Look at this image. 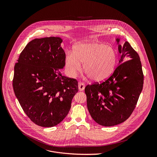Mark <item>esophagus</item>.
Masks as SVG:
<instances>
[{"label": "esophagus", "instance_id": "1", "mask_svg": "<svg viewBox=\"0 0 157 157\" xmlns=\"http://www.w3.org/2000/svg\"><path fill=\"white\" fill-rule=\"evenodd\" d=\"M85 85L83 83H78V90L80 91H82L85 90Z\"/></svg>", "mask_w": 157, "mask_h": 157}]
</instances>
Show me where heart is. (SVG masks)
<instances>
[{
	"instance_id": "obj_1",
	"label": "heart",
	"mask_w": 157,
	"mask_h": 157,
	"mask_svg": "<svg viewBox=\"0 0 157 157\" xmlns=\"http://www.w3.org/2000/svg\"><path fill=\"white\" fill-rule=\"evenodd\" d=\"M118 60L117 52L113 47L97 42H80L67 52L65 62L69 74L74 76L83 63L84 72L95 82L107 80L114 71Z\"/></svg>"
}]
</instances>
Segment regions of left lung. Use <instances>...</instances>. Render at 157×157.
Returning a JSON list of instances; mask_svg holds the SVG:
<instances>
[{"label": "left lung", "mask_w": 157, "mask_h": 157, "mask_svg": "<svg viewBox=\"0 0 157 157\" xmlns=\"http://www.w3.org/2000/svg\"><path fill=\"white\" fill-rule=\"evenodd\" d=\"M115 40L121 55L118 67L104 82L87 85L85 89L90 116L100 125L109 127L120 124L129 117L144 82L141 63L137 52L129 42L121 45L119 44L120 37Z\"/></svg>", "instance_id": "obj_1"}]
</instances>
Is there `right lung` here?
Listing matches in <instances>:
<instances>
[{
  "mask_svg": "<svg viewBox=\"0 0 157 157\" xmlns=\"http://www.w3.org/2000/svg\"><path fill=\"white\" fill-rule=\"evenodd\" d=\"M59 37L35 39L19 55L13 86L23 111L37 125L50 128L67 115L78 82L62 75L65 52Z\"/></svg>",
  "mask_w": 157,
  "mask_h": 157,
  "instance_id": "obj_1",
  "label": "right lung"
}]
</instances>
